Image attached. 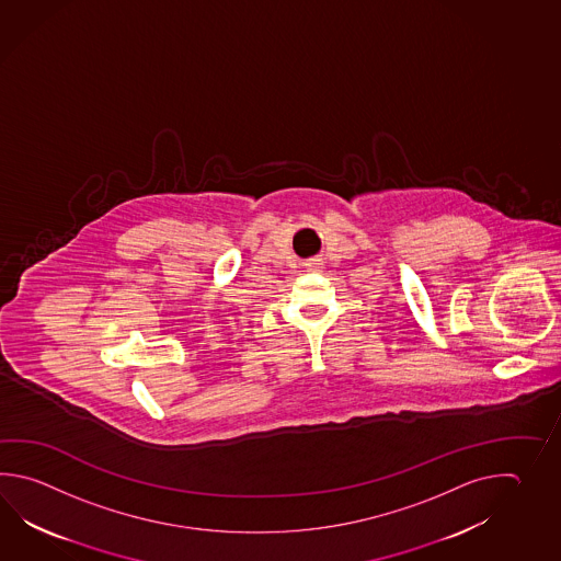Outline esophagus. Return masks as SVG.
<instances>
[{"label":"esophagus","mask_w":561,"mask_h":561,"mask_svg":"<svg viewBox=\"0 0 561 561\" xmlns=\"http://www.w3.org/2000/svg\"><path fill=\"white\" fill-rule=\"evenodd\" d=\"M321 261H317V259H314V261H309V263H307V268H309V271H321Z\"/></svg>","instance_id":"obj_1"}]
</instances>
